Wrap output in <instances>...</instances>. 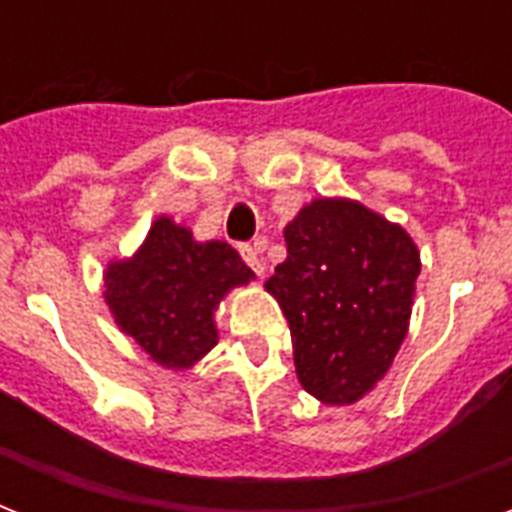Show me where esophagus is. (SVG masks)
Masks as SVG:
<instances>
[{
  "label": "esophagus",
  "instance_id": "esophagus-1",
  "mask_svg": "<svg viewBox=\"0 0 512 512\" xmlns=\"http://www.w3.org/2000/svg\"><path fill=\"white\" fill-rule=\"evenodd\" d=\"M241 257L247 260V265L252 268V271L257 273V276H263L265 273V263L260 260V252H257L255 247H241Z\"/></svg>",
  "mask_w": 512,
  "mask_h": 512
}]
</instances>
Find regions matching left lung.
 <instances>
[{
	"mask_svg": "<svg viewBox=\"0 0 512 512\" xmlns=\"http://www.w3.org/2000/svg\"><path fill=\"white\" fill-rule=\"evenodd\" d=\"M284 241L287 260L265 289L289 321L297 380L321 404H356L404 345L420 249L406 228L345 196L308 201Z\"/></svg>",
	"mask_w": 512,
	"mask_h": 512,
	"instance_id": "obj_1",
	"label": "left lung"
}]
</instances>
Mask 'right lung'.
<instances>
[{
  "label": "right lung",
  "instance_id": "1",
  "mask_svg": "<svg viewBox=\"0 0 512 512\" xmlns=\"http://www.w3.org/2000/svg\"><path fill=\"white\" fill-rule=\"evenodd\" d=\"M252 279L228 241H196L191 228L159 215L135 255L106 265L103 300L156 366L185 372L217 345L215 311L225 295Z\"/></svg>",
  "mask_w": 512,
  "mask_h": 512
}]
</instances>
